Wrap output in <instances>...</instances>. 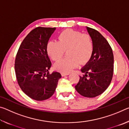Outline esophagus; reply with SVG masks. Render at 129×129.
Here are the masks:
<instances>
[{
    "label": "esophagus",
    "mask_w": 129,
    "mask_h": 129,
    "mask_svg": "<svg viewBox=\"0 0 129 129\" xmlns=\"http://www.w3.org/2000/svg\"><path fill=\"white\" fill-rule=\"evenodd\" d=\"M69 75V73H64V72L61 73V76H68Z\"/></svg>",
    "instance_id": "34e87169"
}]
</instances>
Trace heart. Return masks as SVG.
I'll use <instances>...</instances> for the list:
<instances>
[{
    "label": "heart",
    "mask_w": 129,
    "mask_h": 129,
    "mask_svg": "<svg viewBox=\"0 0 129 129\" xmlns=\"http://www.w3.org/2000/svg\"><path fill=\"white\" fill-rule=\"evenodd\" d=\"M58 41H52L47 45L48 55L54 61L61 58L68 50L69 57L58 61L56 68L62 72H69L77 67L78 64L84 65L88 62L93 55L94 44L89 34L73 29L63 30L58 37Z\"/></svg>",
    "instance_id": "b5f03b06"
}]
</instances>
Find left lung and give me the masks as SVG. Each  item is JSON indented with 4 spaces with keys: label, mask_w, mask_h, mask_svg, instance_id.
<instances>
[{
    "label": "left lung",
    "mask_w": 129,
    "mask_h": 129,
    "mask_svg": "<svg viewBox=\"0 0 129 129\" xmlns=\"http://www.w3.org/2000/svg\"><path fill=\"white\" fill-rule=\"evenodd\" d=\"M93 39L94 51L90 60L81 69L76 90L82 96L93 98L104 92L112 81L114 70V56L108 41L99 31L86 27Z\"/></svg>",
    "instance_id": "8db88e82"
}]
</instances>
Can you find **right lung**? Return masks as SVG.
<instances>
[{"label": "right lung", "mask_w": 129, "mask_h": 129, "mask_svg": "<svg viewBox=\"0 0 129 129\" xmlns=\"http://www.w3.org/2000/svg\"><path fill=\"white\" fill-rule=\"evenodd\" d=\"M55 28L38 27L24 39L16 54L15 70L19 86L30 99L43 101L53 94L61 75L49 73L47 45Z\"/></svg>", "instance_id": "right-lung-1"}]
</instances>
